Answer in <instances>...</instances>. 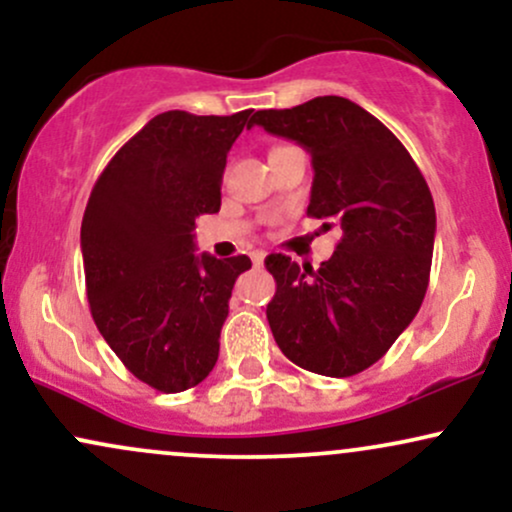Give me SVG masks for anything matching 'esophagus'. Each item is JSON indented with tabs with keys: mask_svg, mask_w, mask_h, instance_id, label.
I'll list each match as a JSON object with an SVG mask.
<instances>
[{
	"mask_svg": "<svg viewBox=\"0 0 512 512\" xmlns=\"http://www.w3.org/2000/svg\"><path fill=\"white\" fill-rule=\"evenodd\" d=\"M264 257H267V252H264V250H252L250 252V260H252V264H255V267H260V264L264 262Z\"/></svg>",
	"mask_w": 512,
	"mask_h": 512,
	"instance_id": "obj_1",
	"label": "esophagus"
}]
</instances>
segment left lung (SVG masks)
Wrapping results in <instances>:
<instances>
[{
  "instance_id": "obj_1",
  "label": "left lung",
  "mask_w": 512,
  "mask_h": 512,
  "mask_svg": "<svg viewBox=\"0 0 512 512\" xmlns=\"http://www.w3.org/2000/svg\"><path fill=\"white\" fill-rule=\"evenodd\" d=\"M252 125L310 151L308 216L342 228L317 269L281 252L264 260L276 281L269 327L296 366L349 378L380 361L424 303L436 236L431 190L404 144L349 98L257 110Z\"/></svg>"
}]
</instances>
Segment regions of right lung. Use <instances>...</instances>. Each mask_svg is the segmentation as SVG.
Here are the masks:
<instances>
[{
    "mask_svg": "<svg viewBox=\"0 0 512 512\" xmlns=\"http://www.w3.org/2000/svg\"><path fill=\"white\" fill-rule=\"evenodd\" d=\"M252 110L156 115L110 158L81 221L86 296L98 332L158 392L202 383L248 255H197V216L221 209L226 156Z\"/></svg>",
    "mask_w": 512,
    "mask_h": 512,
    "instance_id": "obj_1",
    "label": "right lung"
}]
</instances>
